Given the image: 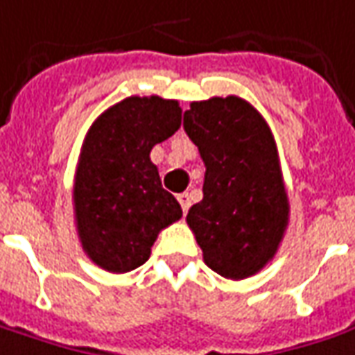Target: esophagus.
Segmentation results:
<instances>
[{
  "label": "esophagus",
  "instance_id": "34e87169",
  "mask_svg": "<svg viewBox=\"0 0 355 355\" xmlns=\"http://www.w3.org/2000/svg\"><path fill=\"white\" fill-rule=\"evenodd\" d=\"M177 200H178V204H180V208H182V211L187 214L188 208H190V196H188L187 192H182V194H178Z\"/></svg>",
  "mask_w": 355,
  "mask_h": 355
}]
</instances>
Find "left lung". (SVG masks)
<instances>
[{
    "label": "left lung",
    "instance_id": "left-lung-1",
    "mask_svg": "<svg viewBox=\"0 0 355 355\" xmlns=\"http://www.w3.org/2000/svg\"><path fill=\"white\" fill-rule=\"evenodd\" d=\"M184 132L206 165L204 198L188 209L204 262L219 276L245 279L278 252L289 200L266 120L235 95L192 103Z\"/></svg>",
    "mask_w": 355,
    "mask_h": 355
}]
</instances>
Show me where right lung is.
<instances>
[{"mask_svg": "<svg viewBox=\"0 0 355 355\" xmlns=\"http://www.w3.org/2000/svg\"><path fill=\"white\" fill-rule=\"evenodd\" d=\"M178 101L128 96L87 132L73 182L77 235L87 257L107 272L141 266L161 229L182 218L161 187L149 153L180 128Z\"/></svg>", "mask_w": 355, "mask_h": 355, "instance_id": "right-lung-1", "label": "right lung"}]
</instances>
